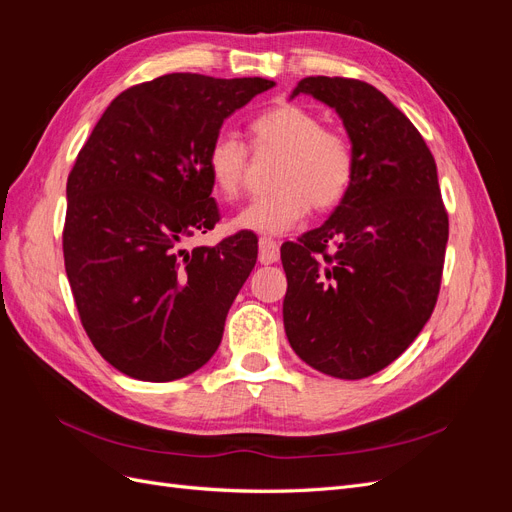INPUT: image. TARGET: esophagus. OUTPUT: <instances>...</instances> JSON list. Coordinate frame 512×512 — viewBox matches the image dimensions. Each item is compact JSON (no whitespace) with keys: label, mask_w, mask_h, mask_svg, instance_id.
Wrapping results in <instances>:
<instances>
[{"label":"esophagus","mask_w":512,"mask_h":512,"mask_svg":"<svg viewBox=\"0 0 512 512\" xmlns=\"http://www.w3.org/2000/svg\"><path fill=\"white\" fill-rule=\"evenodd\" d=\"M258 260L262 262V265H273V262L280 260V243L273 241L271 237H260Z\"/></svg>","instance_id":"34e87169"}]
</instances>
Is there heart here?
<instances>
[{
	"mask_svg": "<svg viewBox=\"0 0 512 512\" xmlns=\"http://www.w3.org/2000/svg\"><path fill=\"white\" fill-rule=\"evenodd\" d=\"M252 145L277 151L273 192L245 205L232 226L260 235H282L305 220L309 209L331 211L346 194L356 173L348 136L324 128L322 119L299 104H275L250 123ZM247 147L232 132H220L207 149V170L220 196L232 200L243 188Z\"/></svg>",
	"mask_w": 512,
	"mask_h": 512,
	"instance_id": "heart-1",
	"label": "heart"
}]
</instances>
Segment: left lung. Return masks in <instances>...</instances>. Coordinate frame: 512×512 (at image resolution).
Instances as JSON below:
<instances>
[{"label": "left lung", "instance_id": "1", "mask_svg": "<svg viewBox=\"0 0 512 512\" xmlns=\"http://www.w3.org/2000/svg\"><path fill=\"white\" fill-rule=\"evenodd\" d=\"M299 94L342 117L356 173L327 222L282 245L284 329L309 367L361 380L391 365L436 307L448 213L429 147L382 91L307 76Z\"/></svg>", "mask_w": 512, "mask_h": 512}]
</instances>
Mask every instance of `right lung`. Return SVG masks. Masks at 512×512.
Here are the masks:
<instances>
[{
  "label": "right lung",
  "mask_w": 512,
  "mask_h": 512,
  "mask_svg": "<svg viewBox=\"0 0 512 512\" xmlns=\"http://www.w3.org/2000/svg\"><path fill=\"white\" fill-rule=\"evenodd\" d=\"M267 79L175 72L119 94L68 175L64 262L91 344L121 374L179 380L218 350L258 258L254 232L183 241L220 222L207 149Z\"/></svg>",
  "instance_id": "right-lung-1"
}]
</instances>
